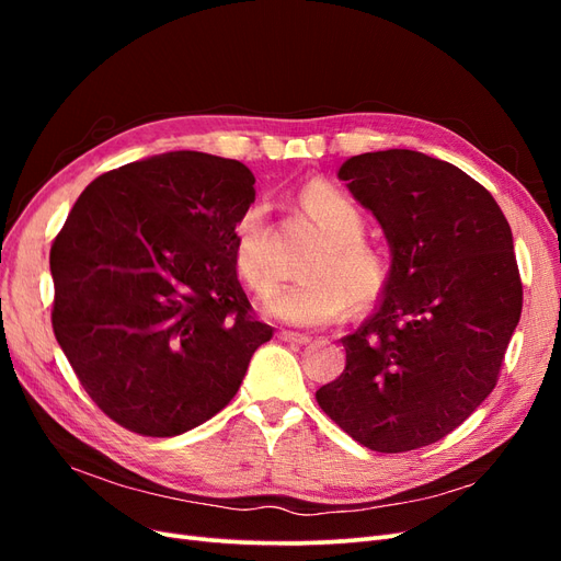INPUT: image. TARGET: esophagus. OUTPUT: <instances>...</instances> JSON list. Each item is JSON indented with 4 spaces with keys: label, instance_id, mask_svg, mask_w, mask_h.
I'll list each match as a JSON object with an SVG mask.
<instances>
[{
    "label": "esophagus",
    "instance_id": "esophagus-1",
    "mask_svg": "<svg viewBox=\"0 0 561 561\" xmlns=\"http://www.w3.org/2000/svg\"><path fill=\"white\" fill-rule=\"evenodd\" d=\"M278 339H280V342L295 344V346H304V344L311 342L307 334H299V332H278Z\"/></svg>",
    "mask_w": 561,
    "mask_h": 561
}]
</instances>
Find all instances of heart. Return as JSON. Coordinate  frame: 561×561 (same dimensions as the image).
<instances>
[{"label": "heart", "instance_id": "obj_1", "mask_svg": "<svg viewBox=\"0 0 561 561\" xmlns=\"http://www.w3.org/2000/svg\"><path fill=\"white\" fill-rule=\"evenodd\" d=\"M299 201L325 239L307 264L311 276L278 287L264 301V309L287 325L320 328L346 313L351 295L358 307L377 299L388 280V260L377 245L365 241V215L346 194L325 182H311ZM233 254L254 293L274 287L278 266L262 203H252L236 222Z\"/></svg>", "mask_w": 561, "mask_h": 561}]
</instances>
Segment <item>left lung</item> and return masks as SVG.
I'll use <instances>...</instances> for the list:
<instances>
[{
	"instance_id": "1",
	"label": "left lung",
	"mask_w": 561,
	"mask_h": 561,
	"mask_svg": "<svg viewBox=\"0 0 561 561\" xmlns=\"http://www.w3.org/2000/svg\"><path fill=\"white\" fill-rule=\"evenodd\" d=\"M377 217L390 271L375 316L342 339L346 367L316 400L375 451L437 443L494 390L522 313L513 231L480 182L412 149L336 173Z\"/></svg>"
}]
</instances>
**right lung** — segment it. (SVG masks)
Here are the masks:
<instances>
[{
    "label": "right lung",
    "instance_id": "1",
    "mask_svg": "<svg viewBox=\"0 0 561 561\" xmlns=\"http://www.w3.org/2000/svg\"><path fill=\"white\" fill-rule=\"evenodd\" d=\"M254 201L241 161L168 151L93 180L50 248L54 332L118 426L173 437L215 416L274 328L236 276Z\"/></svg>",
    "mask_w": 561,
    "mask_h": 561
}]
</instances>
